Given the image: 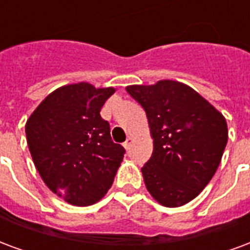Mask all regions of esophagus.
<instances>
[{
	"instance_id": "1",
	"label": "esophagus",
	"mask_w": 250,
	"mask_h": 250,
	"mask_svg": "<svg viewBox=\"0 0 250 250\" xmlns=\"http://www.w3.org/2000/svg\"><path fill=\"white\" fill-rule=\"evenodd\" d=\"M131 143H132V136H128V138H127V140H125V143H123V146H125V149H130Z\"/></svg>"
}]
</instances>
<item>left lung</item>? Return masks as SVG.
I'll return each instance as SVG.
<instances>
[{"label":"left lung","instance_id":"8db88e82","mask_svg":"<svg viewBox=\"0 0 250 250\" xmlns=\"http://www.w3.org/2000/svg\"><path fill=\"white\" fill-rule=\"evenodd\" d=\"M125 90L146 111L153 139L152 156L142 168L147 189L164 207L189 203L221 162L227 120L199 92L176 81Z\"/></svg>","mask_w":250,"mask_h":250}]
</instances>
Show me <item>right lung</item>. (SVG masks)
Listing matches in <instances>:
<instances>
[{
  "label": "right lung",
  "mask_w": 250,
  "mask_h": 250,
  "mask_svg": "<svg viewBox=\"0 0 250 250\" xmlns=\"http://www.w3.org/2000/svg\"><path fill=\"white\" fill-rule=\"evenodd\" d=\"M114 87L79 82L57 88L41 102L25 131L37 171L51 192L68 204L87 207L106 195L125 156L102 119Z\"/></svg>",
  "instance_id": "right-lung-1"
}]
</instances>
